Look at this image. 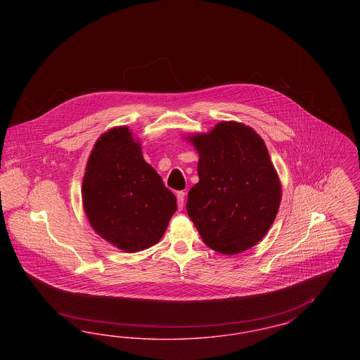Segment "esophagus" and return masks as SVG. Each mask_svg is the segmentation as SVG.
I'll list each match as a JSON object with an SVG mask.
<instances>
[{"label": "esophagus", "instance_id": "34e87169", "mask_svg": "<svg viewBox=\"0 0 360 360\" xmlns=\"http://www.w3.org/2000/svg\"><path fill=\"white\" fill-rule=\"evenodd\" d=\"M185 191H176V200H178V207L182 209L185 204Z\"/></svg>", "mask_w": 360, "mask_h": 360}]
</instances>
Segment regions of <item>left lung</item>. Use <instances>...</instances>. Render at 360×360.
<instances>
[{"label": "left lung", "mask_w": 360, "mask_h": 360, "mask_svg": "<svg viewBox=\"0 0 360 360\" xmlns=\"http://www.w3.org/2000/svg\"><path fill=\"white\" fill-rule=\"evenodd\" d=\"M188 140L200 155L188 217L209 248L224 255L250 250L274 223L282 195L263 139L241 122L223 121Z\"/></svg>", "instance_id": "1"}]
</instances>
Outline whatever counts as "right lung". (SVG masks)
I'll list each match as a JSON object with an SVG mask.
<instances>
[{"label": "right lung", "mask_w": 360, "mask_h": 360, "mask_svg": "<svg viewBox=\"0 0 360 360\" xmlns=\"http://www.w3.org/2000/svg\"><path fill=\"white\" fill-rule=\"evenodd\" d=\"M82 201L93 229L125 252L153 247L166 232L176 198L144 160L127 127L96 141L86 165Z\"/></svg>", "instance_id": "add662e5"}]
</instances>
